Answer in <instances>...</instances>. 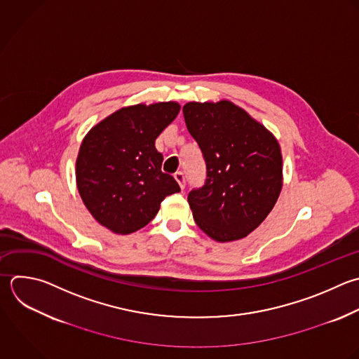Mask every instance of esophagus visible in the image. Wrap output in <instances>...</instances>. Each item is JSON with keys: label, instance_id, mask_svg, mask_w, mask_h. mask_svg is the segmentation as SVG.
Instances as JSON below:
<instances>
[{"label": "esophagus", "instance_id": "obj_1", "mask_svg": "<svg viewBox=\"0 0 359 359\" xmlns=\"http://www.w3.org/2000/svg\"><path fill=\"white\" fill-rule=\"evenodd\" d=\"M174 177H175L177 182L180 184V188L184 191V189H185V182H187V177H185V174L180 171V172H177Z\"/></svg>", "mask_w": 359, "mask_h": 359}]
</instances>
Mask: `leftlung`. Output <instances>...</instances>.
Listing matches in <instances>:
<instances>
[{
    "mask_svg": "<svg viewBox=\"0 0 359 359\" xmlns=\"http://www.w3.org/2000/svg\"><path fill=\"white\" fill-rule=\"evenodd\" d=\"M185 125L196 140L206 180L188 194L196 224L216 241H233L255 230L282 188L276 139L230 101L188 102Z\"/></svg>",
    "mask_w": 359,
    "mask_h": 359,
    "instance_id": "8db88e82",
    "label": "left lung"
}]
</instances>
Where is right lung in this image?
<instances>
[{"mask_svg": "<svg viewBox=\"0 0 359 359\" xmlns=\"http://www.w3.org/2000/svg\"><path fill=\"white\" fill-rule=\"evenodd\" d=\"M177 102L116 111L86 136L76 163L79 192L98 223L129 234L157 215L165 196L181 191L163 172L156 139L177 118Z\"/></svg>", "mask_w": 359, "mask_h": 359, "instance_id": "add662e5", "label": "right lung"}]
</instances>
